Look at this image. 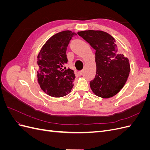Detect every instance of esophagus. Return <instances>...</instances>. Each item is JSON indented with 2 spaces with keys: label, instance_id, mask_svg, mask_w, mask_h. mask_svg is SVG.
I'll return each mask as SVG.
<instances>
[{
  "label": "esophagus",
  "instance_id": "34e87169",
  "mask_svg": "<svg viewBox=\"0 0 150 150\" xmlns=\"http://www.w3.org/2000/svg\"><path fill=\"white\" fill-rule=\"evenodd\" d=\"M83 72V70H82V71H78V72H77L76 74H77V75L81 76V75H82Z\"/></svg>",
  "mask_w": 150,
  "mask_h": 150
}]
</instances>
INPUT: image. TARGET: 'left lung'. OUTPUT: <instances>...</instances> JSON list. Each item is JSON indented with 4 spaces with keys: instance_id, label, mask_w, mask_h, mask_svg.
<instances>
[{
    "instance_id": "obj_1",
    "label": "left lung",
    "mask_w": 150,
    "mask_h": 150,
    "mask_svg": "<svg viewBox=\"0 0 150 150\" xmlns=\"http://www.w3.org/2000/svg\"><path fill=\"white\" fill-rule=\"evenodd\" d=\"M96 50V74L90 81V87L96 96H114L125 84L130 71L129 60L119 52L116 40L101 30H84L78 33Z\"/></svg>"
}]
</instances>
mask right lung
I'll use <instances>...</instances> for the list:
<instances>
[{
	"mask_svg": "<svg viewBox=\"0 0 150 150\" xmlns=\"http://www.w3.org/2000/svg\"><path fill=\"white\" fill-rule=\"evenodd\" d=\"M76 34L64 30L52 35L45 43L38 56V81L40 87L52 97H62L73 87L74 71L64 67L67 62L66 49Z\"/></svg>",
	"mask_w": 150,
	"mask_h": 150,
	"instance_id": "1",
	"label": "right lung"
}]
</instances>
